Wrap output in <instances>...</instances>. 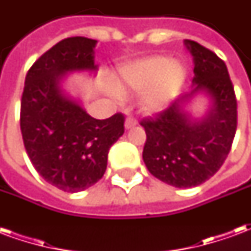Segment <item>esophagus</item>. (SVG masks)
<instances>
[{
  "mask_svg": "<svg viewBox=\"0 0 251 251\" xmlns=\"http://www.w3.org/2000/svg\"><path fill=\"white\" fill-rule=\"evenodd\" d=\"M136 120L134 118H131V117H127L125 121V129L126 130H129V129H131V127H134L136 126Z\"/></svg>",
  "mask_w": 251,
  "mask_h": 251,
  "instance_id": "esophagus-1",
  "label": "esophagus"
}]
</instances>
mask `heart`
<instances>
[{
	"label": "heart",
	"mask_w": 251,
	"mask_h": 251,
	"mask_svg": "<svg viewBox=\"0 0 251 251\" xmlns=\"http://www.w3.org/2000/svg\"><path fill=\"white\" fill-rule=\"evenodd\" d=\"M187 76L183 63L171 62L168 57L152 56L122 66L115 75V87L120 93H142L141 103L147 111L164 109ZM121 98V94H117Z\"/></svg>",
	"instance_id": "obj_1"
}]
</instances>
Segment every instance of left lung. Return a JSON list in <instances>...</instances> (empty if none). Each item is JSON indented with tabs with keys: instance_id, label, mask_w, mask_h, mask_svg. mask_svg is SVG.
Wrapping results in <instances>:
<instances>
[{
	"instance_id": "1",
	"label": "left lung",
	"mask_w": 251,
	"mask_h": 251,
	"mask_svg": "<svg viewBox=\"0 0 251 251\" xmlns=\"http://www.w3.org/2000/svg\"><path fill=\"white\" fill-rule=\"evenodd\" d=\"M184 46L195 64L191 91L141 121L148 171L177 188L196 187L212 177L225 163L237 130V99L225 62L196 41L184 40ZM199 95L210 104L203 117L194 119L186 107Z\"/></svg>"
}]
</instances>
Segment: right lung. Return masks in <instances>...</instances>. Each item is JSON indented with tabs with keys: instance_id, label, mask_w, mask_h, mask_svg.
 <instances>
[{
	"instance_id": "1",
	"label": "right lung",
	"mask_w": 251,
	"mask_h": 251,
	"mask_svg": "<svg viewBox=\"0 0 251 251\" xmlns=\"http://www.w3.org/2000/svg\"><path fill=\"white\" fill-rule=\"evenodd\" d=\"M95 46L97 40L80 36L59 41L29 68L21 98L28 157L47 183L71 194L102 179L109 149L124 134V115L95 120L63 87L68 74L95 75Z\"/></svg>"
}]
</instances>
